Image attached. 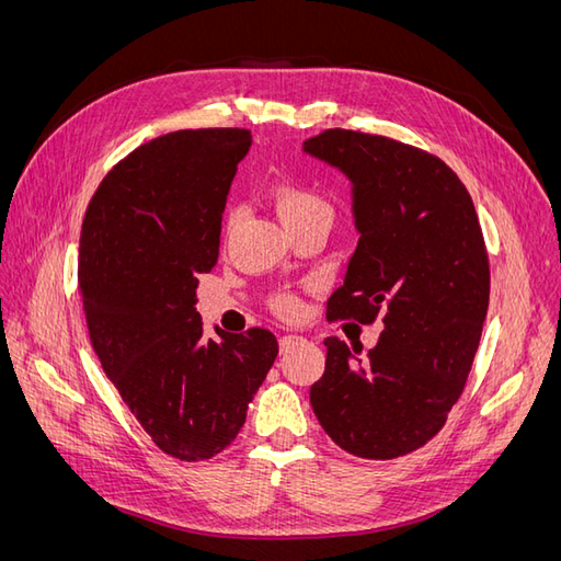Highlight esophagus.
<instances>
[{
  "label": "esophagus",
  "mask_w": 561,
  "mask_h": 561,
  "mask_svg": "<svg viewBox=\"0 0 561 561\" xmlns=\"http://www.w3.org/2000/svg\"><path fill=\"white\" fill-rule=\"evenodd\" d=\"M299 342H304V339H301V336H297V334H285V336H280V339H278L280 353H287L290 348H295Z\"/></svg>",
  "instance_id": "1"
}]
</instances>
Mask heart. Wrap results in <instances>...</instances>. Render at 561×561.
<instances>
[{
	"mask_svg": "<svg viewBox=\"0 0 561 561\" xmlns=\"http://www.w3.org/2000/svg\"><path fill=\"white\" fill-rule=\"evenodd\" d=\"M271 203L283 219L285 227L304 222V219H328L332 225L334 217V206L332 201L322 194L320 190L311 184H304L299 180H278L274 186H271ZM233 219V208L227 213V222ZM299 309V304L295 297H278L276 299V311L283 316H295Z\"/></svg>",
	"mask_w": 561,
	"mask_h": 561,
	"instance_id": "heart-1",
	"label": "heart"
}]
</instances>
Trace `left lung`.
<instances>
[{
  "label": "left lung",
  "instance_id": "1",
  "mask_svg": "<svg viewBox=\"0 0 561 561\" xmlns=\"http://www.w3.org/2000/svg\"><path fill=\"white\" fill-rule=\"evenodd\" d=\"M353 182L358 248L328 320L383 322L363 355L328 336L311 407L334 445L388 461L443 431L463 393L489 307V257L463 182L428 151L328 128L304 142Z\"/></svg>",
  "mask_w": 561,
  "mask_h": 561
}]
</instances>
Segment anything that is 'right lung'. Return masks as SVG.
Returning <instances> with one entry per match:
<instances>
[{
	"mask_svg": "<svg viewBox=\"0 0 561 561\" xmlns=\"http://www.w3.org/2000/svg\"><path fill=\"white\" fill-rule=\"evenodd\" d=\"M245 128L175 130L140 145L100 182L79 241L91 346L163 454L227 449L278 355L274 332L203 334L198 276L217 264L222 213Z\"/></svg>",
	"mask_w": 561,
	"mask_h": 561,
	"instance_id": "1",
	"label": "right lung"
}]
</instances>
